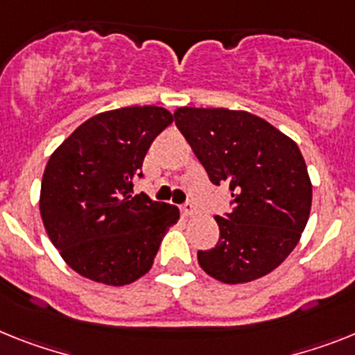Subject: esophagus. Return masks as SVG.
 <instances>
[{
    "instance_id": "esophagus-1",
    "label": "esophagus",
    "mask_w": 355,
    "mask_h": 355,
    "mask_svg": "<svg viewBox=\"0 0 355 355\" xmlns=\"http://www.w3.org/2000/svg\"><path fill=\"white\" fill-rule=\"evenodd\" d=\"M182 214L184 216H187V218H189V216H195L196 214V207L193 204H186V205H182Z\"/></svg>"
}]
</instances>
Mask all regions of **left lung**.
Segmentation results:
<instances>
[{"instance_id":"obj_1","label":"left lung","mask_w":355,"mask_h":355,"mask_svg":"<svg viewBox=\"0 0 355 355\" xmlns=\"http://www.w3.org/2000/svg\"><path fill=\"white\" fill-rule=\"evenodd\" d=\"M175 124L211 182L229 184L233 213L214 216L218 243L198 263L222 284H249L284 263L302 238L312 184L296 142L243 110H175Z\"/></svg>"}]
</instances>
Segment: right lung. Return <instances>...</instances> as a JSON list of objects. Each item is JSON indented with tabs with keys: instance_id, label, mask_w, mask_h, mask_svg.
<instances>
[{
	"instance_id": "add662e5",
	"label": "right lung",
	"mask_w": 355,
	"mask_h": 355,
	"mask_svg": "<svg viewBox=\"0 0 355 355\" xmlns=\"http://www.w3.org/2000/svg\"><path fill=\"white\" fill-rule=\"evenodd\" d=\"M171 122L160 106L110 110L83 122L50 155L41 218L62 260L83 278L113 287L137 282L180 218L177 205L132 195L151 142Z\"/></svg>"
}]
</instances>
